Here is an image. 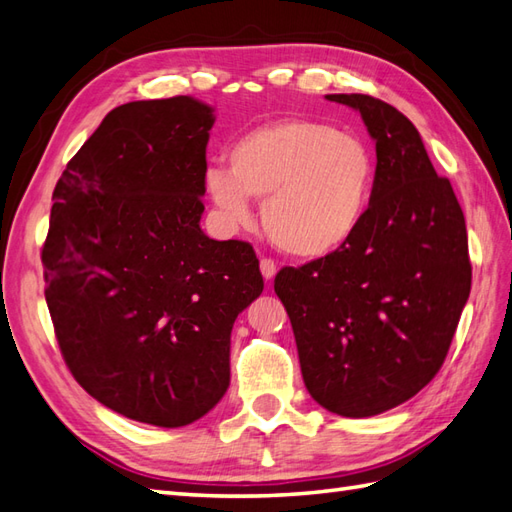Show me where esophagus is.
Here are the masks:
<instances>
[{
  "label": "esophagus",
  "instance_id": "esophagus-1",
  "mask_svg": "<svg viewBox=\"0 0 512 512\" xmlns=\"http://www.w3.org/2000/svg\"><path fill=\"white\" fill-rule=\"evenodd\" d=\"M259 270H261V275H264V279H275V275H277V264L272 259H268V257H264L259 261Z\"/></svg>",
  "mask_w": 512,
  "mask_h": 512
}]
</instances>
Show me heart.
Here are the masks:
<instances>
[{
	"mask_svg": "<svg viewBox=\"0 0 512 512\" xmlns=\"http://www.w3.org/2000/svg\"><path fill=\"white\" fill-rule=\"evenodd\" d=\"M229 168H209L205 187L222 218L251 220L248 196L264 198L261 224L296 259H323L347 246L371 207L377 159L366 141L314 120H279L242 135Z\"/></svg>",
	"mask_w": 512,
	"mask_h": 512,
	"instance_id": "obj_1",
	"label": "heart"
}]
</instances>
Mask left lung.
<instances>
[{
  "mask_svg": "<svg viewBox=\"0 0 512 512\" xmlns=\"http://www.w3.org/2000/svg\"><path fill=\"white\" fill-rule=\"evenodd\" d=\"M375 141L373 200L334 255L283 268L275 292L290 316L307 392L340 417H375L432 382L471 292L465 216L419 130L395 106L331 93Z\"/></svg>",
  "mask_w": 512,
  "mask_h": 512,
  "instance_id": "left-lung-1",
  "label": "left lung"
}]
</instances>
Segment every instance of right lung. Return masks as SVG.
<instances>
[{"instance_id":"obj_1","label":"right lung","mask_w":512,"mask_h":512,"mask_svg":"<svg viewBox=\"0 0 512 512\" xmlns=\"http://www.w3.org/2000/svg\"><path fill=\"white\" fill-rule=\"evenodd\" d=\"M209 104L117 106L54 187L45 301L76 382L124 417L183 427L231 379V329L264 290L251 244L200 229Z\"/></svg>"}]
</instances>
